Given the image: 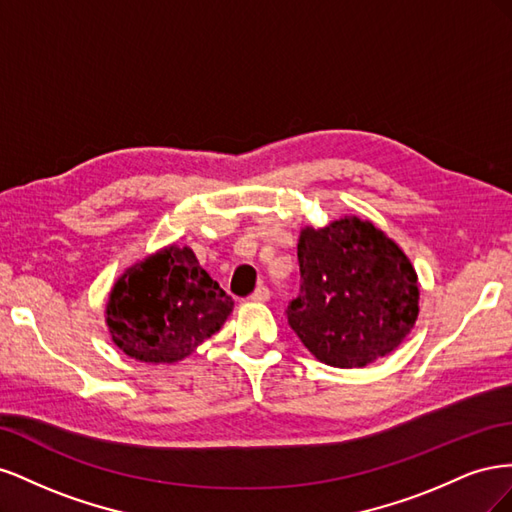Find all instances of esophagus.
<instances>
[{"label": "esophagus", "mask_w": 512, "mask_h": 512, "mask_svg": "<svg viewBox=\"0 0 512 512\" xmlns=\"http://www.w3.org/2000/svg\"><path fill=\"white\" fill-rule=\"evenodd\" d=\"M269 297H271L269 288H267L265 284H260V286L250 294V301H254V303H265V301H269Z\"/></svg>", "instance_id": "esophagus-1"}]
</instances>
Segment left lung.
Masks as SVG:
<instances>
[{
  "mask_svg": "<svg viewBox=\"0 0 512 512\" xmlns=\"http://www.w3.org/2000/svg\"><path fill=\"white\" fill-rule=\"evenodd\" d=\"M301 292L288 303L292 331L320 363L365 367L393 352L418 318V277L401 247L367 220L346 215L305 226Z\"/></svg>",
  "mask_w": 512,
  "mask_h": 512,
  "instance_id": "1",
  "label": "left lung"
}]
</instances>
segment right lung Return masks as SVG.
Wrapping results in <instances>:
<instances>
[{"label": "right lung", "mask_w": 512, "mask_h": 512, "mask_svg": "<svg viewBox=\"0 0 512 512\" xmlns=\"http://www.w3.org/2000/svg\"><path fill=\"white\" fill-rule=\"evenodd\" d=\"M235 301L190 247L168 245L115 282L106 324L119 350L143 363H177L222 329Z\"/></svg>", "instance_id": "obj_1"}]
</instances>
